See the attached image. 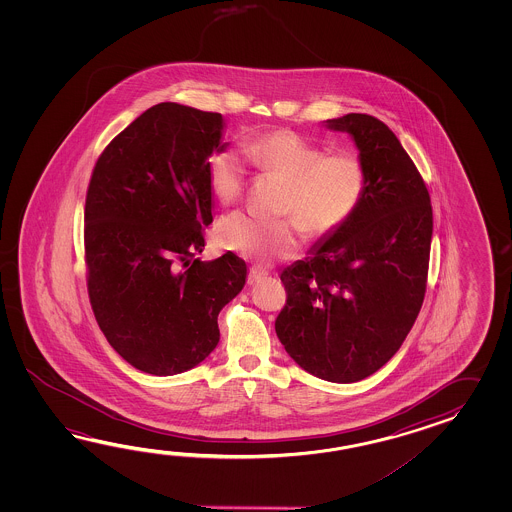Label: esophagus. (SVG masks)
I'll use <instances>...</instances> for the list:
<instances>
[{"instance_id": "34e87169", "label": "esophagus", "mask_w": 512, "mask_h": 512, "mask_svg": "<svg viewBox=\"0 0 512 512\" xmlns=\"http://www.w3.org/2000/svg\"><path fill=\"white\" fill-rule=\"evenodd\" d=\"M267 276V271H263L260 267H252L251 272H249V283L254 285L256 282H260L261 278H265Z\"/></svg>"}]
</instances>
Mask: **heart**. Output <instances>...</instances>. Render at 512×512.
<instances>
[{"instance_id": "heart-1", "label": "heart", "mask_w": 512, "mask_h": 512, "mask_svg": "<svg viewBox=\"0 0 512 512\" xmlns=\"http://www.w3.org/2000/svg\"><path fill=\"white\" fill-rule=\"evenodd\" d=\"M256 168L283 181L280 214H291L309 236H327L346 225L368 188V170L357 153L324 150L291 130H276L243 144ZM208 185L223 205L241 194L245 166L238 153L219 150L208 157ZM214 236L219 247L269 263L293 256L300 232L293 219L261 221L243 212L219 219Z\"/></svg>"}]
</instances>
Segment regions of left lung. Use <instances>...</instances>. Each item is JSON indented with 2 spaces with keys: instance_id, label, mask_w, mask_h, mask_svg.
Wrapping results in <instances>:
<instances>
[{
  "instance_id": "left-lung-1",
  "label": "left lung",
  "mask_w": 512,
  "mask_h": 512,
  "mask_svg": "<svg viewBox=\"0 0 512 512\" xmlns=\"http://www.w3.org/2000/svg\"><path fill=\"white\" fill-rule=\"evenodd\" d=\"M324 126L355 142L368 188L346 225L282 272L287 304L274 327L302 370L349 384L382 368L414 326L434 221L423 177L384 122L348 113Z\"/></svg>"
}]
</instances>
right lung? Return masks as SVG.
<instances>
[{
	"mask_svg": "<svg viewBox=\"0 0 512 512\" xmlns=\"http://www.w3.org/2000/svg\"><path fill=\"white\" fill-rule=\"evenodd\" d=\"M219 113L163 102L98 157L86 199L87 289L98 326L133 368L168 377L219 342V311L241 293L234 252L201 261L212 223L208 157L227 150Z\"/></svg>",
	"mask_w": 512,
	"mask_h": 512,
	"instance_id": "right-lung-1",
	"label": "right lung"
}]
</instances>
